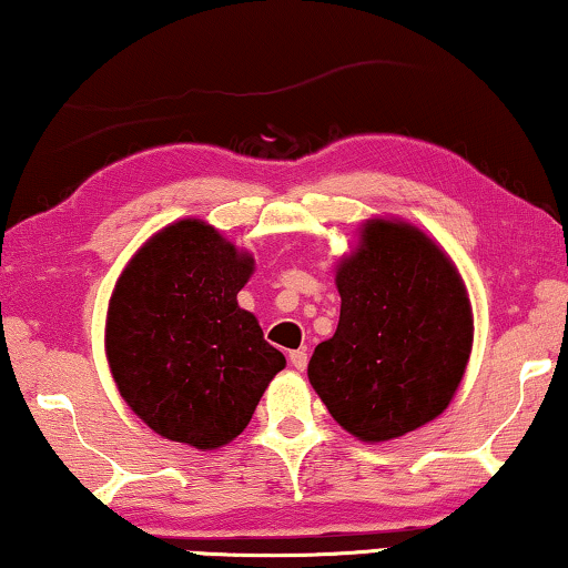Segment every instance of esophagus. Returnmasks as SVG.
Wrapping results in <instances>:
<instances>
[{"label": "esophagus", "mask_w": 568, "mask_h": 568, "mask_svg": "<svg viewBox=\"0 0 568 568\" xmlns=\"http://www.w3.org/2000/svg\"><path fill=\"white\" fill-rule=\"evenodd\" d=\"M307 351H290V364L297 368V372H304V368H307Z\"/></svg>", "instance_id": "obj_1"}]
</instances>
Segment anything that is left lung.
Masks as SVG:
<instances>
[{
	"instance_id": "obj_1",
	"label": "left lung",
	"mask_w": 568,
	"mask_h": 568,
	"mask_svg": "<svg viewBox=\"0 0 568 568\" xmlns=\"http://www.w3.org/2000/svg\"><path fill=\"white\" fill-rule=\"evenodd\" d=\"M338 276L341 320L307 376L361 440L399 438L448 407L471 353L462 276L420 230L372 220Z\"/></svg>"
}]
</instances>
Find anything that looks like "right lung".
Here are the masks:
<instances>
[{"label":"right lung","mask_w":568,"mask_h":568,"mask_svg":"<svg viewBox=\"0 0 568 568\" xmlns=\"http://www.w3.org/2000/svg\"><path fill=\"white\" fill-rule=\"evenodd\" d=\"M251 271L248 253L200 220L161 230L122 271L106 358L122 397L163 438L225 446L284 368L258 320L237 307Z\"/></svg>","instance_id":"obj_1"}]
</instances>
